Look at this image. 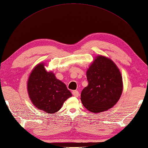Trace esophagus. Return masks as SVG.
<instances>
[{
    "instance_id": "obj_1",
    "label": "esophagus",
    "mask_w": 148,
    "mask_h": 148,
    "mask_svg": "<svg viewBox=\"0 0 148 148\" xmlns=\"http://www.w3.org/2000/svg\"><path fill=\"white\" fill-rule=\"evenodd\" d=\"M72 94H73L75 97H78L79 96V92H78V90H73L72 91Z\"/></svg>"
}]
</instances>
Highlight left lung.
<instances>
[{
  "instance_id": "8db88e82",
  "label": "left lung",
  "mask_w": 148,
  "mask_h": 148,
  "mask_svg": "<svg viewBox=\"0 0 148 148\" xmlns=\"http://www.w3.org/2000/svg\"><path fill=\"white\" fill-rule=\"evenodd\" d=\"M88 84L81 93L84 106L98 113L113 108L123 91L121 72L110 58L98 55L86 72Z\"/></svg>"
}]
</instances>
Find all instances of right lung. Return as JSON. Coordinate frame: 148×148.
<instances>
[{
    "mask_svg": "<svg viewBox=\"0 0 148 148\" xmlns=\"http://www.w3.org/2000/svg\"><path fill=\"white\" fill-rule=\"evenodd\" d=\"M45 64L42 62L33 68L27 81V91L36 108L53 114L61 109L64 102L72 94L53 72L46 70Z\"/></svg>",
    "mask_w": 148,
    "mask_h": 148,
    "instance_id": "obj_1",
    "label": "right lung"
}]
</instances>
